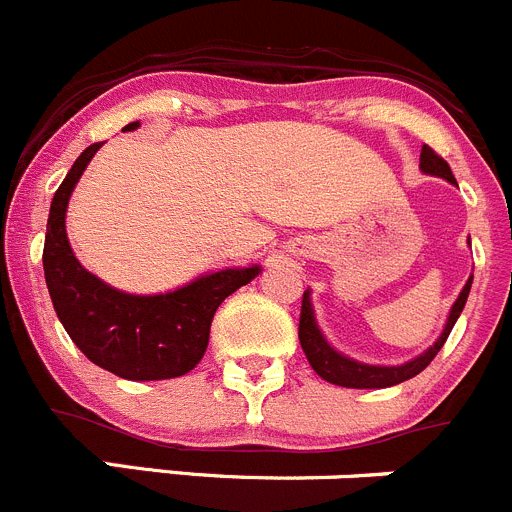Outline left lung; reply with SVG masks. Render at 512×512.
<instances>
[{
    "mask_svg": "<svg viewBox=\"0 0 512 512\" xmlns=\"http://www.w3.org/2000/svg\"><path fill=\"white\" fill-rule=\"evenodd\" d=\"M420 168L425 170L427 175H440V178L450 180L455 183V175H452L450 165L447 160H442L430 145H422V153H420ZM457 186V183H455ZM470 286H472V276L467 279V284L462 286L460 296L457 301L452 304L450 316H447V324L442 329L440 339L432 344L427 352H422L420 357L410 359V362L399 364V367H374V364H362V362H354V359L344 357L339 354L332 344L326 342L321 329L316 326L314 319V309H311V299H309V291H304V299H301V316H299V342L301 349H304L306 359H309L311 369L319 374L321 379L326 382L339 384V387H352V389H382V387H394V384L405 382V379H412L415 374H420L432 359L437 357V352L442 349V344L447 342L450 337L452 326H455L457 316L462 314L465 309V301L467 294H470Z\"/></svg>",
    "mask_w": 512,
    "mask_h": 512,
    "instance_id": "obj_1",
    "label": "left lung"
}]
</instances>
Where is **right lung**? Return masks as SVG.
<instances>
[{"instance_id":"1","label":"right lung","mask_w":512,"mask_h":512,"mask_svg":"<svg viewBox=\"0 0 512 512\" xmlns=\"http://www.w3.org/2000/svg\"><path fill=\"white\" fill-rule=\"evenodd\" d=\"M138 125L130 123L125 130ZM100 145L82 150L52 198L42 253L52 306L77 349L97 367L133 382L180 377L206 354L221 301L256 279L261 269H223L155 296L125 294L82 269L67 241L65 213L77 180Z\"/></svg>"}]
</instances>
